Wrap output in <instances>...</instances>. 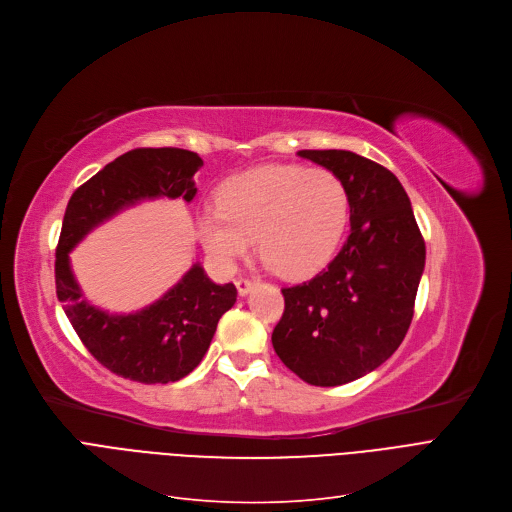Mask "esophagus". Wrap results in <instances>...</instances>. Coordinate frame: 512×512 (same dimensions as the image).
<instances>
[{
    "mask_svg": "<svg viewBox=\"0 0 512 512\" xmlns=\"http://www.w3.org/2000/svg\"><path fill=\"white\" fill-rule=\"evenodd\" d=\"M235 285H237L239 296L243 298V296H248L250 291H252V287H254V281H250V279H246V277H239V279L235 281Z\"/></svg>",
    "mask_w": 512,
    "mask_h": 512,
    "instance_id": "1",
    "label": "esophagus"
}]
</instances>
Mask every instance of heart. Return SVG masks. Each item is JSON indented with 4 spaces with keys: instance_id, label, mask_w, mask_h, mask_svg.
<instances>
[{
    "instance_id": "heart-1",
    "label": "heart",
    "mask_w": 512,
    "mask_h": 512,
    "mask_svg": "<svg viewBox=\"0 0 512 512\" xmlns=\"http://www.w3.org/2000/svg\"><path fill=\"white\" fill-rule=\"evenodd\" d=\"M350 223V196L329 168L262 164L229 179L218 206L198 214L208 256L231 266L254 246L291 279L312 275L335 256Z\"/></svg>"
}]
</instances>
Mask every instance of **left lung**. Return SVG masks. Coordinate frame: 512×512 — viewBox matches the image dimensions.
Listing matches in <instances>:
<instances>
[{"mask_svg": "<svg viewBox=\"0 0 512 512\" xmlns=\"http://www.w3.org/2000/svg\"><path fill=\"white\" fill-rule=\"evenodd\" d=\"M344 181L350 235L327 269L283 287L273 348L310 385L360 379L392 356L410 327L425 241L398 177L348 150H300Z\"/></svg>", "mask_w": 512, "mask_h": 512, "instance_id": "1", "label": "left lung"}]
</instances>
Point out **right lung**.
I'll return each mask as SVG.
<instances>
[{
	"label": "right lung",
	"instance_id": "add662e5",
	"mask_svg": "<svg viewBox=\"0 0 512 512\" xmlns=\"http://www.w3.org/2000/svg\"><path fill=\"white\" fill-rule=\"evenodd\" d=\"M196 152L139 148L118 156L83 183L66 206L56 250V294L85 348L112 373L139 383H170L189 375L210 348L218 319L235 304L233 283L216 285L202 264L162 298L129 314H112L83 300L70 252L112 216L145 200L191 202L202 168Z\"/></svg>",
	"mask_w": 512,
	"mask_h": 512
}]
</instances>
